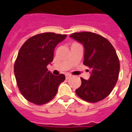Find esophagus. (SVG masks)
<instances>
[{"instance_id": "obj_1", "label": "esophagus", "mask_w": 132, "mask_h": 132, "mask_svg": "<svg viewBox=\"0 0 132 132\" xmlns=\"http://www.w3.org/2000/svg\"><path fill=\"white\" fill-rule=\"evenodd\" d=\"M70 77H71V75H69V74H67V75H65V78H66L67 80H68V79H69V78H70Z\"/></svg>"}]
</instances>
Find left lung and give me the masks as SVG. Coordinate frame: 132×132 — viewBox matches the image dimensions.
<instances>
[{
	"label": "left lung",
	"mask_w": 132,
	"mask_h": 132,
	"mask_svg": "<svg viewBox=\"0 0 132 132\" xmlns=\"http://www.w3.org/2000/svg\"><path fill=\"white\" fill-rule=\"evenodd\" d=\"M84 47L83 64L91 68L88 80L81 79L76 94L82 100L98 102L109 95L119 74V57L109 41L97 34L85 31L70 36Z\"/></svg>",
	"instance_id": "1"
}]
</instances>
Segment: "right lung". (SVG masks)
<instances>
[{"label":"right lung","instance_id":"right-lung-1","mask_svg":"<svg viewBox=\"0 0 132 132\" xmlns=\"http://www.w3.org/2000/svg\"><path fill=\"white\" fill-rule=\"evenodd\" d=\"M66 37V34L52 32L39 34L26 40L21 47L14 74L20 92L29 102L42 105L50 101L65 80L63 74L55 76L47 67L53 61L56 46Z\"/></svg>","mask_w":132,"mask_h":132}]
</instances>
